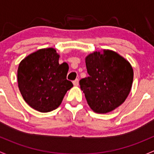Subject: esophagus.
<instances>
[{
    "instance_id": "obj_1",
    "label": "esophagus",
    "mask_w": 154,
    "mask_h": 154,
    "mask_svg": "<svg viewBox=\"0 0 154 154\" xmlns=\"http://www.w3.org/2000/svg\"><path fill=\"white\" fill-rule=\"evenodd\" d=\"M73 85L74 86H78L79 85V79H75V81H73Z\"/></svg>"
}]
</instances>
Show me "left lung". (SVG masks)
Returning a JSON list of instances; mask_svg holds the SVG:
<instances>
[{
  "label": "left lung",
  "instance_id": "obj_1",
  "mask_svg": "<svg viewBox=\"0 0 154 154\" xmlns=\"http://www.w3.org/2000/svg\"><path fill=\"white\" fill-rule=\"evenodd\" d=\"M85 62L89 76L81 79L79 85L90 107L98 113L115 110L131 92L134 79L131 64L109 50L90 54Z\"/></svg>",
  "mask_w": 154,
  "mask_h": 154
}]
</instances>
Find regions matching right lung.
<instances>
[{
    "instance_id": "right-lung-1",
    "label": "right lung",
    "mask_w": 154,
    "mask_h": 154,
    "mask_svg": "<svg viewBox=\"0 0 154 154\" xmlns=\"http://www.w3.org/2000/svg\"><path fill=\"white\" fill-rule=\"evenodd\" d=\"M58 59L55 49H41L19 64V90L24 101L39 112L58 108L66 91L73 87L66 79L69 66L65 62L59 64Z\"/></svg>"
}]
</instances>
